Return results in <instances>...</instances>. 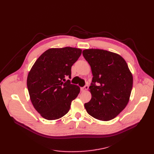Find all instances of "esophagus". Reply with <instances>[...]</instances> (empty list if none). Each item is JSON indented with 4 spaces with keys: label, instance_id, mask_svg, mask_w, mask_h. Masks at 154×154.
Returning <instances> with one entry per match:
<instances>
[{
    "label": "esophagus",
    "instance_id": "obj_1",
    "mask_svg": "<svg viewBox=\"0 0 154 154\" xmlns=\"http://www.w3.org/2000/svg\"><path fill=\"white\" fill-rule=\"evenodd\" d=\"M88 88V86L87 85H85L84 87H81V91H87V89Z\"/></svg>",
    "mask_w": 154,
    "mask_h": 154
}]
</instances>
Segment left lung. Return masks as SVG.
<instances>
[{"mask_svg": "<svg viewBox=\"0 0 154 154\" xmlns=\"http://www.w3.org/2000/svg\"><path fill=\"white\" fill-rule=\"evenodd\" d=\"M82 54L91 66L93 75L89 87L92 98L84 107L94 118L110 120L128 102L133 85L132 73L119 54L94 48L84 50Z\"/></svg>", "mask_w": 154, "mask_h": 154, "instance_id": "8db88e82", "label": "left lung"}]
</instances>
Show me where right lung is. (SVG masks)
Masks as SVG:
<instances>
[{
    "label": "right lung",
    "instance_id": "1",
    "mask_svg": "<svg viewBox=\"0 0 154 154\" xmlns=\"http://www.w3.org/2000/svg\"><path fill=\"white\" fill-rule=\"evenodd\" d=\"M82 50L70 47L50 48L34 63L27 80L30 100L35 110L47 120L61 118L69 111L80 87L70 84L71 67Z\"/></svg>",
    "mask_w": 154,
    "mask_h": 154
}]
</instances>
